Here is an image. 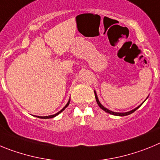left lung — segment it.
I'll return each mask as SVG.
<instances>
[{"label":"left lung","mask_w":160,"mask_h":160,"mask_svg":"<svg viewBox=\"0 0 160 160\" xmlns=\"http://www.w3.org/2000/svg\"><path fill=\"white\" fill-rule=\"evenodd\" d=\"M94 95H95L96 102H97L98 105L99 106V107H100V108H101V109H102L103 111H106V112H107V113H109V114H113V115H117V116H126V115H128V114H132L133 112H135V111H136L137 109H138V108H139V107H141V105H142V104H141L140 106H138V107H136V108H135V109H134V110H132V111H128V112H125V113H117V112H113V111H110V110H108V109H107V108H106V107H103L101 103H100L99 100H98V96H97V94H96V92H95V91H94Z\"/></svg>","instance_id":"obj_1"}]
</instances>
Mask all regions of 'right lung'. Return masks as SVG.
Wrapping results in <instances>:
<instances>
[{
  "mask_svg": "<svg viewBox=\"0 0 160 160\" xmlns=\"http://www.w3.org/2000/svg\"><path fill=\"white\" fill-rule=\"evenodd\" d=\"M70 100H69V102H67V104H66V107H64V108L62 109V110H61L60 111H59V112H58L57 114H53V115H49V116H45V117H39V118H53V117H55V116H57L58 114H60L61 112H62V111H63L65 110V109L66 108V107H68V106H69V104H70Z\"/></svg>",
  "mask_w": 160,
  "mask_h": 160,
  "instance_id": "obj_1",
  "label": "right lung"
}]
</instances>
